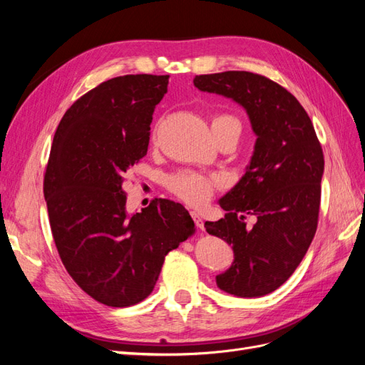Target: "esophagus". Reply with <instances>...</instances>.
I'll use <instances>...</instances> for the list:
<instances>
[{
	"instance_id": "obj_1",
	"label": "esophagus",
	"mask_w": 365,
	"mask_h": 365,
	"mask_svg": "<svg viewBox=\"0 0 365 365\" xmlns=\"http://www.w3.org/2000/svg\"><path fill=\"white\" fill-rule=\"evenodd\" d=\"M190 215H192V217H193V220H195L196 227L200 228V230H204V220H202V216H201L200 213H196V212H192Z\"/></svg>"
}]
</instances>
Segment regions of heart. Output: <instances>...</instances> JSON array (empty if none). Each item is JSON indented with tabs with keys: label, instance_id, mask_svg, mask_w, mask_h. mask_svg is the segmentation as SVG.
I'll use <instances>...</instances> for the list:
<instances>
[{
	"label": "heart",
	"instance_id": "1",
	"mask_svg": "<svg viewBox=\"0 0 365 365\" xmlns=\"http://www.w3.org/2000/svg\"><path fill=\"white\" fill-rule=\"evenodd\" d=\"M212 132L215 140L220 137L239 138L242 132L240 121L231 114H216L212 118ZM215 178L192 170H184L172 175L168 180V187L181 200L192 205L204 204L215 190Z\"/></svg>",
	"mask_w": 365,
	"mask_h": 365
}]
</instances>
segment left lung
Segmentation results:
<instances>
[{
  "mask_svg": "<svg viewBox=\"0 0 365 365\" xmlns=\"http://www.w3.org/2000/svg\"><path fill=\"white\" fill-rule=\"evenodd\" d=\"M193 83L239 103L257 135L245 175L219 200L225 216L205 222L207 233L224 239L235 252L216 284L236 297L267 295L291 277L315 236L322 145L300 102L268 77L224 71L196 76Z\"/></svg>",
  "mask_w": 365,
  "mask_h": 365,
  "instance_id": "1",
  "label": "left lung"
}]
</instances>
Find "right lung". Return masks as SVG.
<instances>
[{
  "instance_id": "add662e5",
  "label": "right lung",
  "mask_w": 365,
  "mask_h": 365,
  "mask_svg": "<svg viewBox=\"0 0 365 365\" xmlns=\"http://www.w3.org/2000/svg\"><path fill=\"white\" fill-rule=\"evenodd\" d=\"M169 76L109 79L68 108L43 176L50 227L71 279L98 303L137 304L153 291L168 252L195 233L189 212L153 200L126 212L123 182L148 153L152 114Z\"/></svg>"
}]
</instances>
